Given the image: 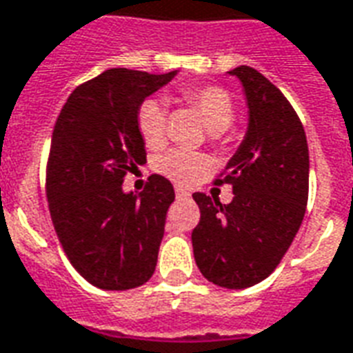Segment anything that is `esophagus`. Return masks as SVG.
<instances>
[{"instance_id": "34e87169", "label": "esophagus", "mask_w": 353, "mask_h": 353, "mask_svg": "<svg viewBox=\"0 0 353 353\" xmlns=\"http://www.w3.org/2000/svg\"><path fill=\"white\" fill-rule=\"evenodd\" d=\"M174 193H176V197H179V199H188V197H190V192H188L186 188H182V186L174 188Z\"/></svg>"}]
</instances>
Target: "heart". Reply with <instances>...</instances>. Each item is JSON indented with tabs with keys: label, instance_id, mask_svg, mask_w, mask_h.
<instances>
[{
	"label": "heart",
	"instance_id": "heart-1",
	"mask_svg": "<svg viewBox=\"0 0 353 353\" xmlns=\"http://www.w3.org/2000/svg\"><path fill=\"white\" fill-rule=\"evenodd\" d=\"M184 100L199 111L206 128L216 136L225 132L234 121L232 98L221 87H192L184 91ZM137 128L148 147H158L165 137V104L158 98L145 100L137 111ZM205 165V156L182 148L169 150L156 163L160 173L176 182H190L201 173Z\"/></svg>",
	"mask_w": 353,
	"mask_h": 353
}]
</instances>
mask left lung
Returning <instances> with one entry per match:
<instances>
[{
	"label": "left lung",
	"mask_w": 353,
	"mask_h": 353,
	"mask_svg": "<svg viewBox=\"0 0 353 353\" xmlns=\"http://www.w3.org/2000/svg\"><path fill=\"white\" fill-rule=\"evenodd\" d=\"M248 104V130L216 184H230L229 205L193 193L201 221L193 256L217 287H253L272 274L303 221L309 195L305 130L285 94L251 66H236Z\"/></svg>",
	"instance_id": "left-lung-1"
}]
</instances>
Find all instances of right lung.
Instances as JSON below:
<instances>
[{
	"label": "right lung",
	"mask_w": 353,
	"mask_h": 353,
	"mask_svg": "<svg viewBox=\"0 0 353 353\" xmlns=\"http://www.w3.org/2000/svg\"><path fill=\"white\" fill-rule=\"evenodd\" d=\"M176 74L111 68L74 89L57 117L46 171L50 216L68 261L102 290L141 287L154 274L173 184L152 174L137 195L123 182L147 161L139 105Z\"/></svg>",
	"instance_id": "right-lung-1"
}]
</instances>
